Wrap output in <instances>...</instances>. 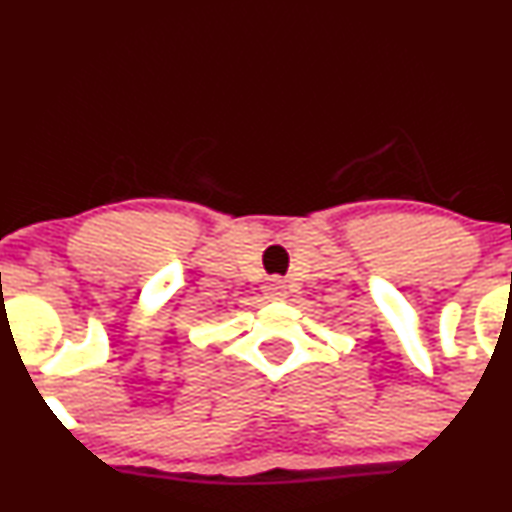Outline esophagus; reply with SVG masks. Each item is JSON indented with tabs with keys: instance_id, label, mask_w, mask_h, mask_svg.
Returning a JSON list of instances; mask_svg holds the SVG:
<instances>
[{
	"instance_id": "34e87169",
	"label": "esophagus",
	"mask_w": 512,
	"mask_h": 512,
	"mask_svg": "<svg viewBox=\"0 0 512 512\" xmlns=\"http://www.w3.org/2000/svg\"><path fill=\"white\" fill-rule=\"evenodd\" d=\"M264 291H267L269 298H281V295H286V286H283L281 279H269Z\"/></svg>"
}]
</instances>
